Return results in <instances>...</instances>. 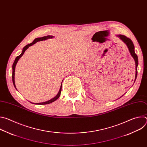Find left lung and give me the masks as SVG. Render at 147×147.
Masks as SVG:
<instances>
[{
  "label": "left lung",
  "instance_id": "8db88e82",
  "mask_svg": "<svg viewBox=\"0 0 147 147\" xmlns=\"http://www.w3.org/2000/svg\"><path fill=\"white\" fill-rule=\"evenodd\" d=\"M117 36H118L123 42L127 45L131 56L133 57V59L135 60V63H136V77H135V80H134V82H135V81L137 78V66L138 65V56L136 54L135 51H134V44L133 43L132 40L130 38H127V36H125L123 35H117Z\"/></svg>",
  "mask_w": 147,
  "mask_h": 147
}]
</instances>
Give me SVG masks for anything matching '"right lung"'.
Returning <instances> with one entry per match:
<instances>
[{
    "label": "right lung",
    "instance_id": "obj_1",
    "mask_svg": "<svg viewBox=\"0 0 147 147\" xmlns=\"http://www.w3.org/2000/svg\"><path fill=\"white\" fill-rule=\"evenodd\" d=\"M52 38H53V36H52V35H48V36H44V37L35 38V39L33 40V42H32V43L29 44L27 45L26 46H25V47L23 48V51H22V53H21L19 56H18L16 57V58L15 59V60H14V63H13V66H12V69H13L12 80H13V85H14V87L16 88V89H17V88H16V85H15V81H14L15 68H16V65H17V62H18V60L20 59V58L23 55V54L24 53L25 51H26L30 47H31V46H32V45L35 44L36 42H37L40 41V40H46V39H47ZM61 83H62V82H61ZM61 85H62V84H61V86H60V90H59V91L58 94H57L56 95V96H55L53 98H52V99H50V100H48V101H46V102H42V103H32V102H31V103H34V104H36V105H46V104H49V103H52V102L55 101V100H56V99H57L59 98V97L60 96V93H61Z\"/></svg>",
    "mask_w": 147,
    "mask_h": 147
}]
</instances>
